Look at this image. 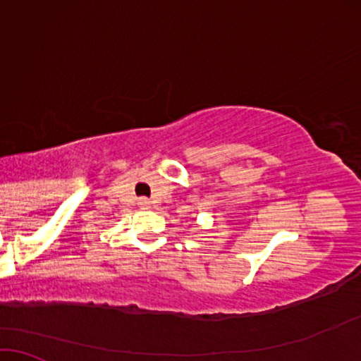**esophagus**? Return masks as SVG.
<instances>
[{
    "instance_id": "esophagus-1",
    "label": "esophagus",
    "mask_w": 361,
    "mask_h": 361,
    "mask_svg": "<svg viewBox=\"0 0 361 361\" xmlns=\"http://www.w3.org/2000/svg\"><path fill=\"white\" fill-rule=\"evenodd\" d=\"M138 204H140L142 208H147V206L150 204V201H148L147 198H140V200H138Z\"/></svg>"
}]
</instances>
